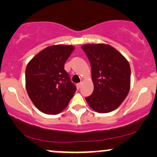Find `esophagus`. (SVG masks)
<instances>
[{
	"instance_id": "esophagus-1",
	"label": "esophagus",
	"mask_w": 157,
	"mask_h": 157,
	"mask_svg": "<svg viewBox=\"0 0 157 157\" xmlns=\"http://www.w3.org/2000/svg\"><path fill=\"white\" fill-rule=\"evenodd\" d=\"M77 89H79L80 88V86H81V82H79V83H77Z\"/></svg>"
}]
</instances>
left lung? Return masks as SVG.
I'll return each mask as SVG.
<instances>
[{"mask_svg":"<svg viewBox=\"0 0 157 157\" xmlns=\"http://www.w3.org/2000/svg\"><path fill=\"white\" fill-rule=\"evenodd\" d=\"M81 48L92 67V94L86 98L88 104L99 113L113 111L121 104L130 87V64L112 46L87 44Z\"/></svg>","mask_w":157,"mask_h":157,"instance_id":"1","label":"left lung"}]
</instances>
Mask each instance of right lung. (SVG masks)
Masks as SVG:
<instances>
[{
  "label": "right lung",
  "mask_w": 157,
  "mask_h": 157,
  "mask_svg": "<svg viewBox=\"0 0 157 157\" xmlns=\"http://www.w3.org/2000/svg\"><path fill=\"white\" fill-rule=\"evenodd\" d=\"M75 48L53 45L29 62L25 71L26 89L33 104L46 114H58L68 106L77 88L64 65Z\"/></svg>",
  "instance_id": "1"
}]
</instances>
